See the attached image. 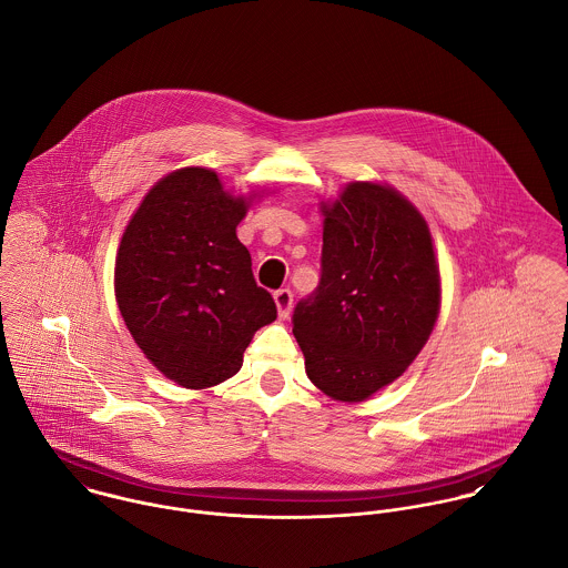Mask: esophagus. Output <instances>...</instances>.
Returning a JSON list of instances; mask_svg holds the SVG:
<instances>
[{"instance_id":"esophagus-1","label":"esophagus","mask_w":568,"mask_h":568,"mask_svg":"<svg viewBox=\"0 0 568 568\" xmlns=\"http://www.w3.org/2000/svg\"><path fill=\"white\" fill-rule=\"evenodd\" d=\"M274 303H276V310H278V316L281 318H287L290 312H292V305H294V294L290 287H283L278 292H274Z\"/></svg>"}]
</instances>
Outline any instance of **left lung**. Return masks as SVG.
I'll use <instances>...</instances> for the list:
<instances>
[{"mask_svg":"<svg viewBox=\"0 0 568 568\" xmlns=\"http://www.w3.org/2000/svg\"><path fill=\"white\" fill-rule=\"evenodd\" d=\"M321 283L292 316L310 379L362 402L395 382L430 338L439 265L422 213L395 189L351 182L323 202Z\"/></svg>","mask_w":568,"mask_h":568,"instance_id":"1","label":"left lung"}]
</instances>
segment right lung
Masks as SVG:
<instances>
[{
  "instance_id": "obj_1",
  "label": "right lung",
  "mask_w": 568,
  "mask_h": 568,
  "mask_svg": "<svg viewBox=\"0 0 568 568\" xmlns=\"http://www.w3.org/2000/svg\"><path fill=\"white\" fill-rule=\"evenodd\" d=\"M247 206L215 171L186 166L146 193L120 239L118 310L146 359L180 386L232 377L254 332L276 321L236 239Z\"/></svg>"
}]
</instances>
